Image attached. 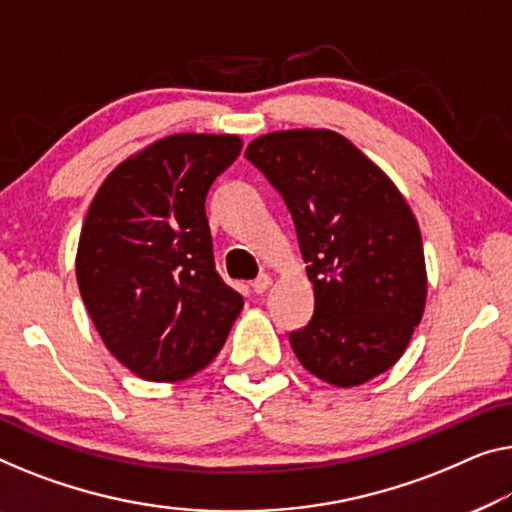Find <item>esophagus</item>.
<instances>
[{
    "label": "esophagus",
    "instance_id": "34e87169",
    "mask_svg": "<svg viewBox=\"0 0 512 512\" xmlns=\"http://www.w3.org/2000/svg\"><path fill=\"white\" fill-rule=\"evenodd\" d=\"M250 287H253L255 294H264L266 289L271 287V276H266V273H262V276H259L257 280L250 282Z\"/></svg>",
    "mask_w": 512,
    "mask_h": 512
}]
</instances>
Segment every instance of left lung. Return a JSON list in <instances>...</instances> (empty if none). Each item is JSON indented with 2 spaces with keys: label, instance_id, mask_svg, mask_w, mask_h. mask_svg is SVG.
<instances>
[{
  "label": "left lung",
  "instance_id": "left-lung-1",
  "mask_svg": "<svg viewBox=\"0 0 512 512\" xmlns=\"http://www.w3.org/2000/svg\"><path fill=\"white\" fill-rule=\"evenodd\" d=\"M246 156L292 213L315 289L310 324L289 333L296 358L335 388L393 368L427 299L421 227L398 186L329 128L259 135Z\"/></svg>",
  "mask_w": 512,
  "mask_h": 512
}]
</instances>
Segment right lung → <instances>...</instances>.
Masks as SVG:
<instances>
[{"label":"right lung","mask_w":512,"mask_h":512,"mask_svg":"<svg viewBox=\"0 0 512 512\" xmlns=\"http://www.w3.org/2000/svg\"><path fill=\"white\" fill-rule=\"evenodd\" d=\"M239 135L174 133L114 167L80 232L75 276L98 335L147 381H183L218 356L243 299L213 266L204 202Z\"/></svg>","instance_id":"obj_1"}]
</instances>
